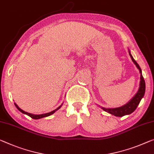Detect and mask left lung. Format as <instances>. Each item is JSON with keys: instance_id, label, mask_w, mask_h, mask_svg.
<instances>
[{"instance_id": "1", "label": "left lung", "mask_w": 154, "mask_h": 154, "mask_svg": "<svg viewBox=\"0 0 154 154\" xmlns=\"http://www.w3.org/2000/svg\"><path fill=\"white\" fill-rule=\"evenodd\" d=\"M129 56H131V58L133 62L134 63L135 65H136V67H138V69L140 71V87H139V89L138 92L136 95L134 96L133 98L130 100L128 103H127L126 105L120 107L118 108H109L107 109L105 107H102V109L105 112L111 113V114H113L116 116L118 117H122L125 115H129L132 112H134L136 109L138 107V104L140 103L141 99L143 98V97L145 95V80H144V78L143 76V74H142V71L140 67V66L138 63H136V61L134 60L133 56H131V54L129 52Z\"/></svg>"}]
</instances>
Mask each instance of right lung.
Here are the masks:
<instances>
[{
	"mask_svg": "<svg viewBox=\"0 0 154 154\" xmlns=\"http://www.w3.org/2000/svg\"><path fill=\"white\" fill-rule=\"evenodd\" d=\"M14 105H15V106L16 107V108L18 109V110L20 111V112H22L23 113H25V114H27V116H30L32 118H33V119H40V118H44V117H47V116H50L51 114H53V113L56 112V111H57L58 109H59L61 107V105L60 106V107H58L56 109L52 111V112H49V113H43V114H40V115H35V114H32V113H29L28 112H25V111H23L20 108H19L18 107V105H16V103H14Z\"/></svg>",
	"mask_w": 154,
	"mask_h": 154,
	"instance_id": "1",
	"label": "right lung"
}]
</instances>
